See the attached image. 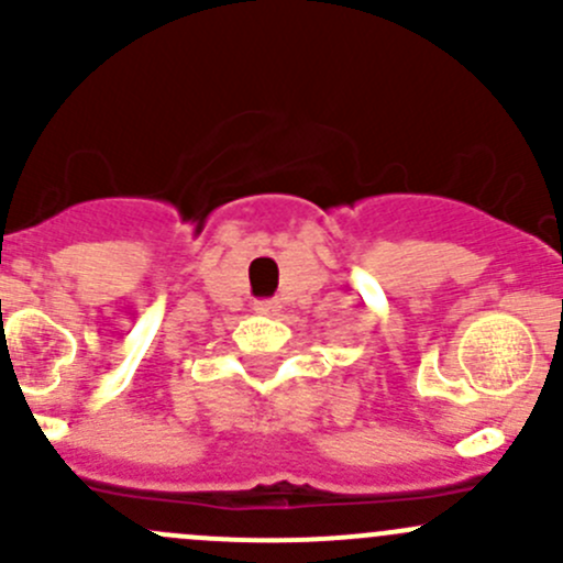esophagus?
<instances>
[{
    "mask_svg": "<svg viewBox=\"0 0 563 563\" xmlns=\"http://www.w3.org/2000/svg\"><path fill=\"white\" fill-rule=\"evenodd\" d=\"M253 310L258 316H277V310H280V302H277V299H264V302H255Z\"/></svg>",
    "mask_w": 563,
    "mask_h": 563,
    "instance_id": "34e87169",
    "label": "esophagus"
}]
</instances>
